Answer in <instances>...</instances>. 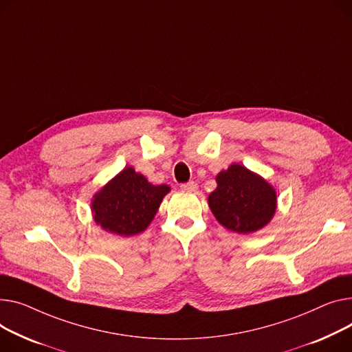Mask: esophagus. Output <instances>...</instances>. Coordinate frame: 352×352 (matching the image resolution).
Masks as SVG:
<instances>
[{
    "mask_svg": "<svg viewBox=\"0 0 352 352\" xmlns=\"http://www.w3.org/2000/svg\"><path fill=\"white\" fill-rule=\"evenodd\" d=\"M197 188H198V185H197L195 181H188L185 184H181V190H184V191L194 192V191H197Z\"/></svg>",
    "mask_w": 352,
    "mask_h": 352,
    "instance_id": "esophagus-1",
    "label": "esophagus"
}]
</instances>
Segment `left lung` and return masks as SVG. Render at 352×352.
Segmentation results:
<instances>
[{"mask_svg": "<svg viewBox=\"0 0 352 352\" xmlns=\"http://www.w3.org/2000/svg\"><path fill=\"white\" fill-rule=\"evenodd\" d=\"M217 182L208 204L221 225L238 233H252L269 223L276 212V191L262 177L232 164L217 175Z\"/></svg>", "mask_w": 352, "mask_h": 352, "instance_id": "obj_1", "label": "left lung"}]
</instances>
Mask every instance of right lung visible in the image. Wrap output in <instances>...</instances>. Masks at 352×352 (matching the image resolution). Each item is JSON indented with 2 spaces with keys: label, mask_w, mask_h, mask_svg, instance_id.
<instances>
[{
  "label": "right lung",
  "mask_w": 352,
  "mask_h": 352,
  "mask_svg": "<svg viewBox=\"0 0 352 352\" xmlns=\"http://www.w3.org/2000/svg\"><path fill=\"white\" fill-rule=\"evenodd\" d=\"M168 191V185H153L127 167L93 197L91 212L103 229L131 236L150 225Z\"/></svg>",
  "instance_id": "obj_1"
}]
</instances>
